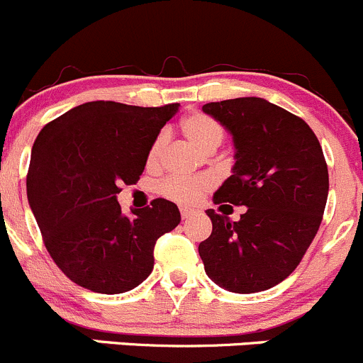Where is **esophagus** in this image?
<instances>
[{
    "label": "esophagus",
    "instance_id": "obj_1",
    "mask_svg": "<svg viewBox=\"0 0 363 363\" xmlns=\"http://www.w3.org/2000/svg\"><path fill=\"white\" fill-rule=\"evenodd\" d=\"M181 216H182V219H188L189 216H193V208L181 207Z\"/></svg>",
    "mask_w": 363,
    "mask_h": 363
}]
</instances>
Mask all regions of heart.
<instances>
[{
    "label": "heart",
    "instance_id": "obj_1",
    "mask_svg": "<svg viewBox=\"0 0 363 363\" xmlns=\"http://www.w3.org/2000/svg\"><path fill=\"white\" fill-rule=\"evenodd\" d=\"M181 131L196 149L202 152H212L221 145L225 138V128L214 119L202 112H193L186 116L181 123ZM164 133L156 135L152 142L149 144L147 152H145V167L149 170L160 168L161 160H163L164 151ZM212 188V181L203 175L199 177H167L160 182L158 191L164 199L172 200L181 205H193Z\"/></svg>",
    "mask_w": 363,
    "mask_h": 363
}]
</instances>
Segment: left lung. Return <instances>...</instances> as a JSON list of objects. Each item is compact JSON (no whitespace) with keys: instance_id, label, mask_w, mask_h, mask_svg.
I'll list each match as a JSON object with an SVG mask.
<instances>
[{"instance_id":"left-lung-1","label":"left lung","mask_w":363,"mask_h":363,"mask_svg":"<svg viewBox=\"0 0 363 363\" xmlns=\"http://www.w3.org/2000/svg\"><path fill=\"white\" fill-rule=\"evenodd\" d=\"M232 133L233 174L214 193L244 205L239 221L208 208L212 233L199 252L207 276L233 294H256L286 279L316 237L328 196V168L316 135L291 112L263 100L205 104Z\"/></svg>"}]
</instances>
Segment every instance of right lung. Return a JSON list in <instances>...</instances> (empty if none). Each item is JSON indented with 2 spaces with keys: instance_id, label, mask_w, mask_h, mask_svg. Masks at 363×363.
Masks as SVG:
<instances>
[{
  "instance_id": "1",
  "label": "right lung",
  "mask_w": 363,
  "mask_h": 363,
  "mask_svg": "<svg viewBox=\"0 0 363 363\" xmlns=\"http://www.w3.org/2000/svg\"><path fill=\"white\" fill-rule=\"evenodd\" d=\"M177 108L89 101L36 137L28 200L54 263L79 286L105 295L133 290L152 272L156 240L181 223L177 205L164 199L131 211L133 218L117 203L121 186L140 179L149 144Z\"/></svg>"
}]
</instances>
